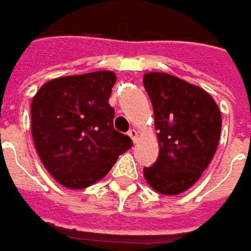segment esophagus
<instances>
[{"mask_svg":"<svg viewBox=\"0 0 251 251\" xmlns=\"http://www.w3.org/2000/svg\"><path fill=\"white\" fill-rule=\"evenodd\" d=\"M127 134L130 136V139H132L133 142H136V140H137V130H136V129H130V130L127 132Z\"/></svg>","mask_w":251,"mask_h":251,"instance_id":"esophagus-1","label":"esophagus"}]
</instances>
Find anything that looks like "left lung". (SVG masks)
Wrapping results in <instances>:
<instances>
[{
  "label": "left lung",
  "mask_w": 251,
  "mask_h": 251,
  "mask_svg": "<svg viewBox=\"0 0 251 251\" xmlns=\"http://www.w3.org/2000/svg\"><path fill=\"white\" fill-rule=\"evenodd\" d=\"M160 152L143 174L161 195L183 193L200 179L217 151L221 112L211 96L195 84L161 72L146 74Z\"/></svg>",
  "instance_id": "obj_1"
}]
</instances>
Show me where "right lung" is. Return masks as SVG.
<instances>
[{
  "label": "right lung",
  "instance_id": "right-lung-1",
  "mask_svg": "<svg viewBox=\"0 0 251 251\" xmlns=\"http://www.w3.org/2000/svg\"><path fill=\"white\" fill-rule=\"evenodd\" d=\"M111 71L65 76L40 87L31 101V134L40 160L58 183L84 189L102 179L132 139L114 129Z\"/></svg>",
  "mask_w": 251,
  "mask_h": 251
}]
</instances>
